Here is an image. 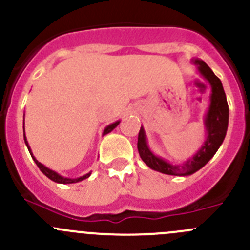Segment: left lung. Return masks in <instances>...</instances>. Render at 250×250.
<instances>
[{
  "label": "left lung",
  "mask_w": 250,
  "mask_h": 250,
  "mask_svg": "<svg viewBox=\"0 0 250 250\" xmlns=\"http://www.w3.org/2000/svg\"><path fill=\"white\" fill-rule=\"evenodd\" d=\"M191 62L195 65L198 74L209 83L211 88L210 103L203 118L206 138L201 147L185 162L173 165L172 162L161 156H157L151 150L143 125H141L139 137H138V151L144 163L152 170L168 174V175L188 176L203 168L219 150L228 132L229 105L223 83L203 60L193 58L191 59Z\"/></svg>",
  "instance_id": "1"
}]
</instances>
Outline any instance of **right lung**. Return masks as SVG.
<instances>
[{
	"mask_svg": "<svg viewBox=\"0 0 250 250\" xmlns=\"http://www.w3.org/2000/svg\"><path fill=\"white\" fill-rule=\"evenodd\" d=\"M24 116H25V113H24ZM24 121H25V118H24ZM120 122H121V121H116V122H113V123H111V125H106V127H105V129H104V132H103V135H106V134H109L110 132H112V130L115 129V128L117 127L118 125H120ZM24 125H25V123H24ZM24 141H25V145H26L27 150H29L30 155H31L32 160L35 161V163H36L37 167L40 168V170H41V172L43 173L48 179H50L52 181H54V183H58V184H75V183H78V181H82V180H84V179L89 178L90 174H92V172H89V173L84 174V175L80 176V178H66V176L60 175L59 173H57L55 170L49 169V168L46 167L44 165H42L41 162H39V161L36 160V157H35L34 153H32L31 147H30L29 143H27L26 135H25V127H24Z\"/></svg>",
	"mask_w": 250,
	"mask_h": 250,
	"instance_id": "obj_1",
	"label": "right lung"
}]
</instances>
